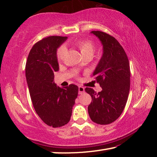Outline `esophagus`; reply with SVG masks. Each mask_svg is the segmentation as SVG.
<instances>
[{
    "mask_svg": "<svg viewBox=\"0 0 157 157\" xmlns=\"http://www.w3.org/2000/svg\"><path fill=\"white\" fill-rule=\"evenodd\" d=\"M84 91H85L84 87L79 86H78V94H82L84 93Z\"/></svg>",
    "mask_w": 157,
    "mask_h": 157,
    "instance_id": "1",
    "label": "esophagus"
}]
</instances>
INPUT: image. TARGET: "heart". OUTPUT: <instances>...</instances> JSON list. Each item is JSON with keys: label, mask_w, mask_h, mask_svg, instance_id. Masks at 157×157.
I'll use <instances>...</instances> for the list:
<instances>
[{"label": "heart", "mask_w": 157, "mask_h": 157, "mask_svg": "<svg viewBox=\"0 0 157 157\" xmlns=\"http://www.w3.org/2000/svg\"><path fill=\"white\" fill-rule=\"evenodd\" d=\"M77 46L80 50L81 55L91 53L93 54L94 51V45L90 40H82L77 43ZM66 48L64 46H62L58 49L57 51V58L59 60H61L66 54Z\"/></svg>", "instance_id": "heart-1"}]
</instances>
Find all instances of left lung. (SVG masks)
Returning a JSON list of instances; mask_svg holds the SVG:
<instances>
[{
  "mask_svg": "<svg viewBox=\"0 0 157 157\" xmlns=\"http://www.w3.org/2000/svg\"><path fill=\"white\" fill-rule=\"evenodd\" d=\"M100 40L103 53L93 73L102 91L93 89L85 91L91 96L88 106L89 117L98 124H109L116 121L123 112L130 89V66L127 56L118 40L104 32L93 31Z\"/></svg>",
  "mask_w": 157,
  "mask_h": 157,
  "instance_id": "left-lung-1",
  "label": "left lung"
}]
</instances>
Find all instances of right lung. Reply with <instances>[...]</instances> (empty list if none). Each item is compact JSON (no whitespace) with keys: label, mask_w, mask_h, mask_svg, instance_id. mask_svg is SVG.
Instances as JSON below:
<instances>
[{"label":"right lung","mask_w":157,"mask_h":157,"mask_svg":"<svg viewBox=\"0 0 157 157\" xmlns=\"http://www.w3.org/2000/svg\"><path fill=\"white\" fill-rule=\"evenodd\" d=\"M67 37L49 36L32 47L25 64V77L34 109L43 121L53 128L70 121L78 88L71 84L63 89L54 83L59 71L57 50Z\"/></svg>","instance_id":"1"}]
</instances>
